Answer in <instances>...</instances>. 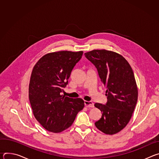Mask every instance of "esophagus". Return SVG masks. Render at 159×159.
Listing matches in <instances>:
<instances>
[{
	"mask_svg": "<svg viewBox=\"0 0 159 159\" xmlns=\"http://www.w3.org/2000/svg\"><path fill=\"white\" fill-rule=\"evenodd\" d=\"M84 104H85V106H86L87 107H94V104L92 101H85Z\"/></svg>",
	"mask_w": 159,
	"mask_h": 159,
	"instance_id": "obj_1",
	"label": "esophagus"
}]
</instances>
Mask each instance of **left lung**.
<instances>
[{
  "instance_id": "obj_1",
  "label": "left lung",
  "mask_w": 159,
  "mask_h": 159,
  "mask_svg": "<svg viewBox=\"0 0 159 159\" xmlns=\"http://www.w3.org/2000/svg\"><path fill=\"white\" fill-rule=\"evenodd\" d=\"M85 56L94 65L106 87V104H94L102 112L95 125L107 134H116L127 125L137 103L138 89L133 71L126 60L115 52L94 50Z\"/></svg>"
}]
</instances>
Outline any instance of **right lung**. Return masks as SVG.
<instances>
[{
	"mask_svg": "<svg viewBox=\"0 0 159 159\" xmlns=\"http://www.w3.org/2000/svg\"><path fill=\"white\" fill-rule=\"evenodd\" d=\"M83 52L48 53L34 65L29 85V99L35 118L47 130L60 133L69 128L84 107L80 98L61 95Z\"/></svg>",
	"mask_w": 159,
	"mask_h": 159,
	"instance_id": "obj_1",
	"label": "right lung"
}]
</instances>
